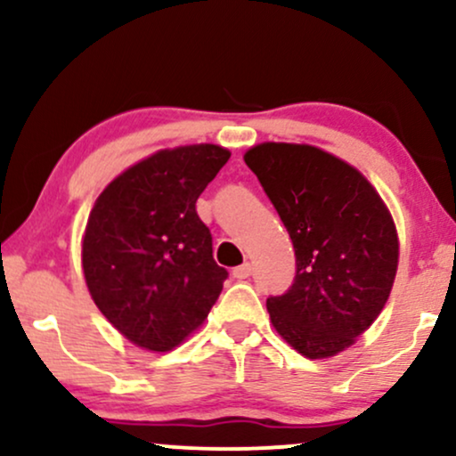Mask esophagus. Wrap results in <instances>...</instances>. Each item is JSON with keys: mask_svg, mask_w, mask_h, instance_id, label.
<instances>
[{"mask_svg": "<svg viewBox=\"0 0 456 456\" xmlns=\"http://www.w3.org/2000/svg\"><path fill=\"white\" fill-rule=\"evenodd\" d=\"M250 274H253V265H250L248 261H246V264H242V265H238V268H233V279H238V281L248 279Z\"/></svg>", "mask_w": 456, "mask_h": 456, "instance_id": "1", "label": "esophagus"}]
</instances>
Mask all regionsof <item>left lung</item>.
<instances>
[{
	"mask_svg": "<svg viewBox=\"0 0 456 456\" xmlns=\"http://www.w3.org/2000/svg\"><path fill=\"white\" fill-rule=\"evenodd\" d=\"M296 250V279L270 296L272 326L311 360L337 355L388 302L399 238L388 208L347 162L297 143H259L244 154Z\"/></svg>",
	"mask_w": 456,
	"mask_h": 456,
	"instance_id": "left-lung-1",
	"label": "left lung"
}]
</instances>
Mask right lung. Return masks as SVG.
I'll use <instances>...</instances> for the list:
<instances>
[{
    "mask_svg": "<svg viewBox=\"0 0 456 456\" xmlns=\"http://www.w3.org/2000/svg\"><path fill=\"white\" fill-rule=\"evenodd\" d=\"M199 143L160 150L101 192L83 235V274L115 330L150 352H169L206 322L227 270L197 199L229 160Z\"/></svg>",
    "mask_w": 456,
    "mask_h": 456,
    "instance_id": "add662e5",
    "label": "right lung"
}]
</instances>
